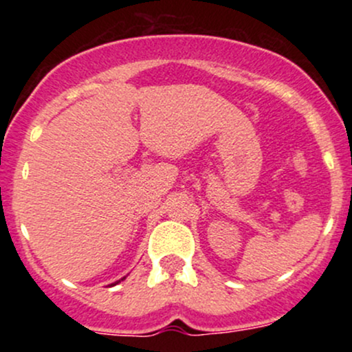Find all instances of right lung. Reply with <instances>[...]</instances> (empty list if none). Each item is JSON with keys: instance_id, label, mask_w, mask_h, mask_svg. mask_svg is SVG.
<instances>
[{"instance_id": "right-lung-1", "label": "right lung", "mask_w": 352, "mask_h": 352, "mask_svg": "<svg viewBox=\"0 0 352 352\" xmlns=\"http://www.w3.org/2000/svg\"><path fill=\"white\" fill-rule=\"evenodd\" d=\"M125 280V276L124 278H120V280L119 281H116V283H112V285H117V283H120V281H124Z\"/></svg>"}]
</instances>
